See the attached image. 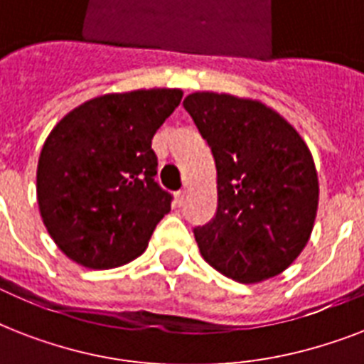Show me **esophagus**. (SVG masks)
<instances>
[{
    "instance_id": "34e87169",
    "label": "esophagus",
    "mask_w": 364,
    "mask_h": 364,
    "mask_svg": "<svg viewBox=\"0 0 364 364\" xmlns=\"http://www.w3.org/2000/svg\"><path fill=\"white\" fill-rule=\"evenodd\" d=\"M185 196H187V193H185V191H177V193H176L177 205H181L183 202H185Z\"/></svg>"
}]
</instances>
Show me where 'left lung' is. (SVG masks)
Wrapping results in <instances>:
<instances>
[{
  "label": "left lung",
  "mask_w": 364,
  "mask_h": 364,
  "mask_svg": "<svg viewBox=\"0 0 364 364\" xmlns=\"http://www.w3.org/2000/svg\"><path fill=\"white\" fill-rule=\"evenodd\" d=\"M217 168L215 219L194 230L223 276L260 283L293 264L310 240L319 181L294 126L260 100L193 92L183 100Z\"/></svg>",
  "instance_id": "8db88e82"
}]
</instances>
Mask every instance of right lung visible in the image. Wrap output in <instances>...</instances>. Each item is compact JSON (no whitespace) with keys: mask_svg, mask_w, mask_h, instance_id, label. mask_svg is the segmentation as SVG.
<instances>
[{"mask_svg":"<svg viewBox=\"0 0 364 364\" xmlns=\"http://www.w3.org/2000/svg\"><path fill=\"white\" fill-rule=\"evenodd\" d=\"M181 98V88L104 94L50 130L37 162V204L68 259L107 270L147 249L171 202L154 183L151 141Z\"/></svg>","mask_w":364,"mask_h":364,"instance_id":"obj_1","label":"right lung"}]
</instances>
